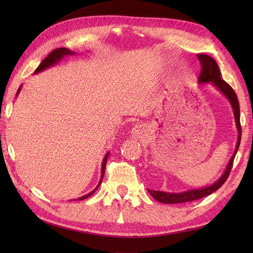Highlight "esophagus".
I'll return each mask as SVG.
<instances>
[{
    "label": "esophagus",
    "instance_id": "esophagus-1",
    "mask_svg": "<svg viewBox=\"0 0 253 253\" xmlns=\"http://www.w3.org/2000/svg\"><path fill=\"white\" fill-rule=\"evenodd\" d=\"M143 132H144L143 127L141 125H136L135 127L131 128L130 135L133 139H140L143 136Z\"/></svg>",
    "mask_w": 253,
    "mask_h": 253
}]
</instances>
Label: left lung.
Masks as SVG:
<instances>
[{"label": "left lung", "instance_id": "8db88e82", "mask_svg": "<svg viewBox=\"0 0 253 253\" xmlns=\"http://www.w3.org/2000/svg\"><path fill=\"white\" fill-rule=\"evenodd\" d=\"M198 60L200 61L201 64V73L200 76H199L198 83L199 84H212L214 87H215L219 92L226 96V99L229 101L230 105H232V109L234 112V117L236 122V127H237L238 130V138H237V143H236V149L235 152L230 158L229 162L226 166V169L224 170V173L219 178L213 182L212 185L198 188V189H190L187 191L182 192H166V191H160V190H150V192L155 200H158L161 203H184V202H189L193 200H198V199H201L203 197H207L211 195L214 191H216L219 187L226 181L227 177L230 173V169H232L233 162L235 159V155L238 151L239 144H240V139H241V126H240V110H239V103L237 95H236L235 91L230 85L224 82L221 78V72H219V68L217 66L216 62L213 60L211 56L207 54H198Z\"/></svg>", "mask_w": 253, "mask_h": 253}]
</instances>
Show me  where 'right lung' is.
<instances>
[{
    "instance_id": "right-lung-1",
    "label": "right lung",
    "mask_w": 253,
    "mask_h": 253,
    "mask_svg": "<svg viewBox=\"0 0 253 253\" xmlns=\"http://www.w3.org/2000/svg\"><path fill=\"white\" fill-rule=\"evenodd\" d=\"M74 54H75V52H73V51H71V50L66 49V47H58V49H55L54 51H52V52L50 53V54L47 55V57H45L44 60L41 62L40 65L38 66V68H37L36 71H35V74H38V73H40V72H42V71H44V69L49 68V67H51V66H54L55 64H57L58 62H60L64 56H66V55H74ZM20 89H21V85H20V87L18 88V90H17V93H16V95H18V94H19V92H20ZM109 154H110V152H107V153L105 154V157L103 158V161H102L101 178H100V181H99L98 186H96V187L94 188V189H93L92 191H91V192H89V193H87V195H84V196H83V197H80V198L76 199V200H84V199H87V198H88V197H90L91 195H93L94 191H95L96 189H98L99 186H100V184H101L102 179H103V176H104V173H105L106 161H107V158H109Z\"/></svg>"
}]
</instances>
